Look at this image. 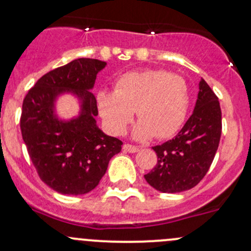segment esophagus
<instances>
[{"label": "esophagus", "mask_w": 251, "mask_h": 251, "mask_svg": "<svg viewBox=\"0 0 251 251\" xmlns=\"http://www.w3.org/2000/svg\"><path fill=\"white\" fill-rule=\"evenodd\" d=\"M124 151H126V152H131V153H134L137 152V151L139 150L138 147H136V145H132V144H124Z\"/></svg>", "instance_id": "34e87169"}]
</instances>
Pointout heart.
<instances>
[{"instance_id": "b5f03b06", "label": "heart", "mask_w": 251, "mask_h": 251, "mask_svg": "<svg viewBox=\"0 0 251 251\" xmlns=\"http://www.w3.org/2000/svg\"><path fill=\"white\" fill-rule=\"evenodd\" d=\"M99 111L113 134H121L136 109L133 136L147 139L173 137L186 120L189 89L182 76L161 69L130 71L119 77L114 92H101Z\"/></svg>"}]
</instances>
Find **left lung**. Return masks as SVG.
Instances as JSON below:
<instances>
[{"label": "left lung", "mask_w": 251, "mask_h": 251, "mask_svg": "<svg viewBox=\"0 0 251 251\" xmlns=\"http://www.w3.org/2000/svg\"><path fill=\"white\" fill-rule=\"evenodd\" d=\"M222 134V111L218 98L201 78L193 114L172 140L152 149L156 167L147 175V182L162 193L191 189L210 169Z\"/></svg>", "instance_id": "1"}]
</instances>
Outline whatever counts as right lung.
<instances>
[{"label": "right lung", "mask_w": 251, "mask_h": 251, "mask_svg": "<svg viewBox=\"0 0 251 251\" xmlns=\"http://www.w3.org/2000/svg\"><path fill=\"white\" fill-rule=\"evenodd\" d=\"M104 67L102 60L75 59L40 77L24 99L20 128L28 155L41 181L62 194L93 191L121 151L123 142L96 126L98 102L90 90ZM65 91L82 102L81 114L69 122L54 114V100Z\"/></svg>", "instance_id": "right-lung-1"}]
</instances>
